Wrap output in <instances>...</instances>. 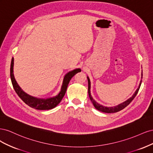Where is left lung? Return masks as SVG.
<instances>
[{
  "mask_svg": "<svg viewBox=\"0 0 153 153\" xmlns=\"http://www.w3.org/2000/svg\"><path fill=\"white\" fill-rule=\"evenodd\" d=\"M87 80H88V94H89V98H90V100L91 101V102L92 103V104H93V105L94 106V107L97 110H99V111H101V112H105V113H114V112H119V111H120V110L124 109L125 107H126V106L131 102L132 100L134 98H135V97L137 94L138 91H139L140 87V85H141V82H142V80H141L140 83L139 87H138L137 90L135 92V94H134L132 96V97H131L130 98L128 99L126 101H124V103L120 104V105H117L116 106H114V107H106V106L101 105L98 104L97 102H96V101L93 100V98H92V96L91 95V91H90V89H91V82H90L89 78V77H88V76H87Z\"/></svg>",
  "mask_w": 153,
  "mask_h": 153,
  "instance_id": "8db88e82",
  "label": "left lung"
}]
</instances>
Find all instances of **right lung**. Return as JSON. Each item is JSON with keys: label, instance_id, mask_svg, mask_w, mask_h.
Listing matches in <instances>:
<instances>
[{"label": "right lung", "instance_id": "obj_1", "mask_svg": "<svg viewBox=\"0 0 153 153\" xmlns=\"http://www.w3.org/2000/svg\"><path fill=\"white\" fill-rule=\"evenodd\" d=\"M13 65L14 59L12 58L10 68V76L14 89H15L16 94L24 102H25L27 105L30 106V107L37 110H50L55 108V106L61 102L62 99L63 98V97L66 92L69 82L71 80V78L73 76H75V75H76L77 73L81 71L80 69H76L68 73L64 78L61 90L60 91L59 94L56 96L53 97V98L47 99H39L26 94L25 92L22 90L19 85H18L15 80V78L14 77Z\"/></svg>", "mask_w": 153, "mask_h": 153}]
</instances>
